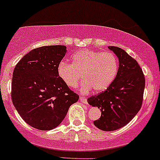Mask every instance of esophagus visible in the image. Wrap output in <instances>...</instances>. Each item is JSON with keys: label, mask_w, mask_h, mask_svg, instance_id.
I'll list each match as a JSON object with an SVG mask.
<instances>
[{"label": "esophagus", "mask_w": 160, "mask_h": 160, "mask_svg": "<svg viewBox=\"0 0 160 160\" xmlns=\"http://www.w3.org/2000/svg\"><path fill=\"white\" fill-rule=\"evenodd\" d=\"M79 100H80V101H81V102H82L83 103H86V104H87V98L82 97V96H80V98H79Z\"/></svg>", "instance_id": "esophagus-1"}]
</instances>
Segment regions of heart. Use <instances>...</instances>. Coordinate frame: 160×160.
<instances>
[{"mask_svg": "<svg viewBox=\"0 0 160 160\" xmlns=\"http://www.w3.org/2000/svg\"><path fill=\"white\" fill-rule=\"evenodd\" d=\"M72 65L62 62L58 66L61 79L70 88L75 89L85 79L82 92L90 89L96 92L107 90L116 78L119 68L117 56L112 52L82 49L72 56Z\"/></svg>", "mask_w": 160, "mask_h": 160, "instance_id": "1", "label": "heart"}]
</instances>
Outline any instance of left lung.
I'll return each instance as SVG.
<instances>
[{
    "instance_id": "1",
    "label": "left lung",
    "mask_w": 160,
    "mask_h": 160,
    "mask_svg": "<svg viewBox=\"0 0 160 160\" xmlns=\"http://www.w3.org/2000/svg\"><path fill=\"white\" fill-rule=\"evenodd\" d=\"M108 48L118 58V74L107 90L87 99L101 110L94 124L104 131H115L131 122L142 107L145 88V77L136 60L121 48Z\"/></svg>"
}]
</instances>
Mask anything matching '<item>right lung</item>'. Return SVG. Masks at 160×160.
<instances>
[{"label":"right lung","mask_w":160,"mask_h":160,"mask_svg":"<svg viewBox=\"0 0 160 160\" xmlns=\"http://www.w3.org/2000/svg\"><path fill=\"white\" fill-rule=\"evenodd\" d=\"M66 52V46L60 45L36 48L14 68L12 103L24 121L38 130L57 128L70 106L79 98L58 73V66Z\"/></svg>","instance_id":"1"}]
</instances>
